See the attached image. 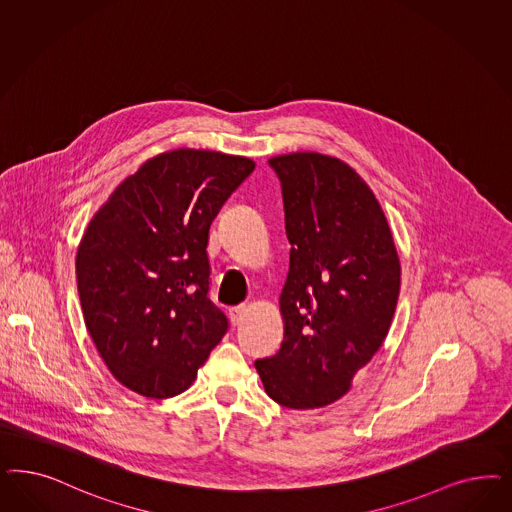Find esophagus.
Segmentation results:
<instances>
[{
  "label": "esophagus",
  "instance_id": "34e87169",
  "mask_svg": "<svg viewBox=\"0 0 512 512\" xmlns=\"http://www.w3.org/2000/svg\"><path fill=\"white\" fill-rule=\"evenodd\" d=\"M247 316V305H235L230 307V318L233 326H239Z\"/></svg>",
  "mask_w": 512,
  "mask_h": 512
}]
</instances>
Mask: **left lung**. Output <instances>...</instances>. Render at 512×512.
Here are the masks:
<instances>
[{"instance_id":"left-lung-1","label":"left lung","mask_w":512,"mask_h":512,"mask_svg":"<svg viewBox=\"0 0 512 512\" xmlns=\"http://www.w3.org/2000/svg\"><path fill=\"white\" fill-rule=\"evenodd\" d=\"M269 165L281 179L292 250L279 299L284 341L254 365L273 401L318 409L347 394L386 339L401 264L379 199L350 165L318 152Z\"/></svg>"}]
</instances>
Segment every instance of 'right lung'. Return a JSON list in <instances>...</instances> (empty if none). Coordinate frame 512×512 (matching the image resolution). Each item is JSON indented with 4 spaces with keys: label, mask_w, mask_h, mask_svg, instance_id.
Here are the masks:
<instances>
[{
    "label": "right lung",
    "mask_w": 512,
    "mask_h": 512,
    "mask_svg": "<svg viewBox=\"0 0 512 512\" xmlns=\"http://www.w3.org/2000/svg\"><path fill=\"white\" fill-rule=\"evenodd\" d=\"M256 164L215 150L162 152L116 186L84 231V324L122 386L179 396L228 331L207 297L209 228Z\"/></svg>",
    "instance_id": "right-lung-1"
}]
</instances>
